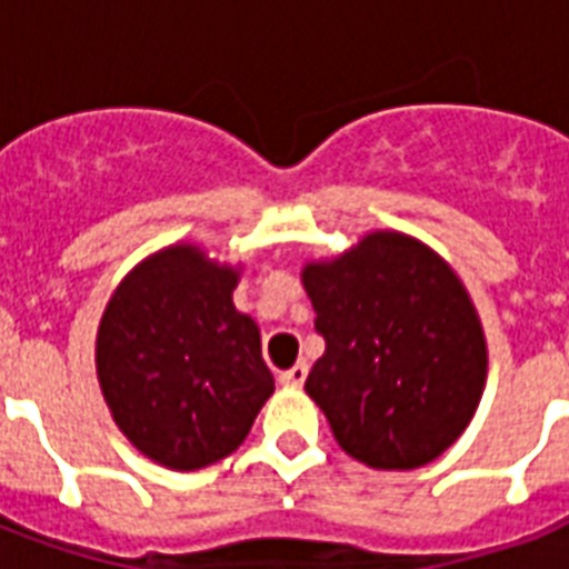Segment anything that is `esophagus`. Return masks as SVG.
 Masks as SVG:
<instances>
[{"label": "esophagus", "instance_id": "esophagus-1", "mask_svg": "<svg viewBox=\"0 0 569 569\" xmlns=\"http://www.w3.org/2000/svg\"><path fill=\"white\" fill-rule=\"evenodd\" d=\"M307 372H310V366H307V363H295L292 369H286V372H280V383H283V387H301L303 380H307Z\"/></svg>", "mask_w": 569, "mask_h": 569}]
</instances>
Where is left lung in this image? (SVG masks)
Wrapping results in <instances>:
<instances>
[{
	"label": "left lung",
	"instance_id": "1",
	"mask_svg": "<svg viewBox=\"0 0 569 569\" xmlns=\"http://www.w3.org/2000/svg\"><path fill=\"white\" fill-rule=\"evenodd\" d=\"M301 283L325 355L303 383L351 458L416 469L467 431L487 383V339L467 286L425 241L372 230L310 259Z\"/></svg>",
	"mask_w": 569,
	"mask_h": 569
}]
</instances>
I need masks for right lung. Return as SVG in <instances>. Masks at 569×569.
Here are the masks:
<instances>
[{
  "label": "right lung",
  "mask_w": 569,
  "mask_h": 569,
  "mask_svg": "<svg viewBox=\"0 0 569 569\" xmlns=\"http://www.w3.org/2000/svg\"><path fill=\"white\" fill-rule=\"evenodd\" d=\"M241 268L173 241L141 259L102 310V398L120 433L164 469L232 455L274 392L257 321L232 303Z\"/></svg>",
  "instance_id": "obj_1"
}]
</instances>
